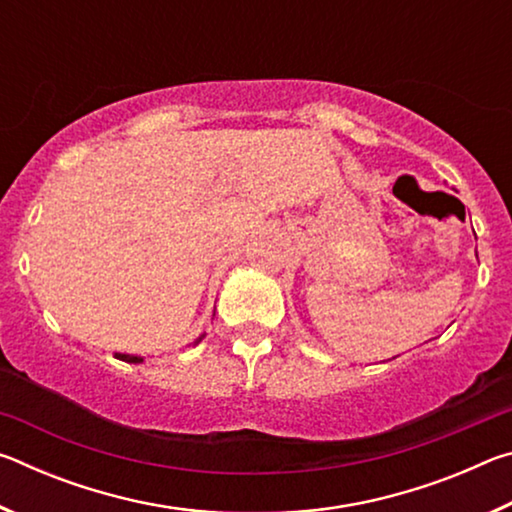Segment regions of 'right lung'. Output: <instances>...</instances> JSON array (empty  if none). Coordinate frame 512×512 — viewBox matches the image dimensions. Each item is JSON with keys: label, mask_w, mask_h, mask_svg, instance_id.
Instances as JSON below:
<instances>
[{"label": "right lung", "mask_w": 512, "mask_h": 512, "mask_svg": "<svg viewBox=\"0 0 512 512\" xmlns=\"http://www.w3.org/2000/svg\"><path fill=\"white\" fill-rule=\"evenodd\" d=\"M198 341H201V339H198ZM115 357L117 359H121V361H126V363H142L144 359L142 357H135V354H115Z\"/></svg>", "instance_id": "add662e5"}]
</instances>
